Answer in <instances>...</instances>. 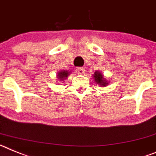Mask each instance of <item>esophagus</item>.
I'll return each instance as SVG.
<instances>
[{
    "label": "esophagus",
    "mask_w": 156,
    "mask_h": 156,
    "mask_svg": "<svg viewBox=\"0 0 156 156\" xmlns=\"http://www.w3.org/2000/svg\"><path fill=\"white\" fill-rule=\"evenodd\" d=\"M84 70L85 69L83 67H78L76 68V71L77 73H78L79 74H84Z\"/></svg>",
    "instance_id": "34e87169"
}]
</instances>
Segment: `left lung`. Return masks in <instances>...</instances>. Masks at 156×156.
Masks as SVG:
<instances>
[{
	"instance_id": "obj_1",
	"label": "left lung",
	"mask_w": 156,
	"mask_h": 156,
	"mask_svg": "<svg viewBox=\"0 0 156 156\" xmlns=\"http://www.w3.org/2000/svg\"><path fill=\"white\" fill-rule=\"evenodd\" d=\"M94 78L95 80H96V82H98L99 84H101V86H106L107 83L105 82L104 80H103V76L102 74H101V73H99L98 71H97V72L94 74Z\"/></svg>"
}]
</instances>
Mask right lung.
Listing matches in <instances>:
<instances>
[{"mask_svg":"<svg viewBox=\"0 0 156 156\" xmlns=\"http://www.w3.org/2000/svg\"><path fill=\"white\" fill-rule=\"evenodd\" d=\"M67 75H68V72L67 71H61V72H59V78L60 79V81H63L64 78H67Z\"/></svg>","mask_w":156,"mask_h":156,"instance_id":"add662e5","label":"right lung"}]
</instances>
